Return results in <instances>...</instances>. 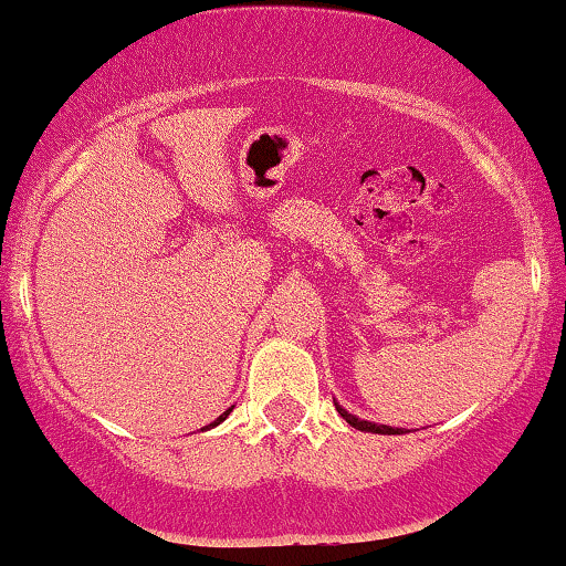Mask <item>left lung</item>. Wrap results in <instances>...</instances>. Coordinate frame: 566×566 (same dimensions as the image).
I'll return each mask as SVG.
<instances>
[{
    "label": "left lung",
    "mask_w": 566,
    "mask_h": 566,
    "mask_svg": "<svg viewBox=\"0 0 566 566\" xmlns=\"http://www.w3.org/2000/svg\"><path fill=\"white\" fill-rule=\"evenodd\" d=\"M333 403H336V411L344 416V419L354 426V429L358 431H368V433H384V437H401V433H406V429H396V426H386V423H376V421H366V419H358V416L348 413L344 406H340L336 398H333Z\"/></svg>",
    "instance_id": "8db88e82"
}]
</instances>
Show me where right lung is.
Listing matches in <instances>:
<instances>
[{
    "label": "right lung",
    "mask_w": 566,
    "mask_h": 566,
    "mask_svg": "<svg viewBox=\"0 0 566 566\" xmlns=\"http://www.w3.org/2000/svg\"><path fill=\"white\" fill-rule=\"evenodd\" d=\"M230 411H233V406H230V409H228V411H222V413L218 416V419H216V421H212V423H208V426H202V429H200V431H210V429H216V426H218V423H222V421H226V419H228V416H230Z\"/></svg>",
    "instance_id": "1"
}]
</instances>
